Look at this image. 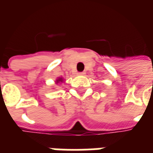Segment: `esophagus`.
I'll list each match as a JSON object with an SVG mask.
<instances>
[{
    "mask_svg": "<svg viewBox=\"0 0 153 153\" xmlns=\"http://www.w3.org/2000/svg\"><path fill=\"white\" fill-rule=\"evenodd\" d=\"M78 74H79V75H84V74H85V72H79V73H78Z\"/></svg>",
    "mask_w": 153,
    "mask_h": 153,
    "instance_id": "esophagus-1",
    "label": "esophagus"
}]
</instances>
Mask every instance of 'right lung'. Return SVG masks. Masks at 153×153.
Wrapping results in <instances>:
<instances>
[{
	"label": "right lung",
	"mask_w": 153,
	"mask_h": 153,
	"mask_svg": "<svg viewBox=\"0 0 153 153\" xmlns=\"http://www.w3.org/2000/svg\"><path fill=\"white\" fill-rule=\"evenodd\" d=\"M60 81H62V79H57V82H60Z\"/></svg>",
	"instance_id": "1"
}]
</instances>
